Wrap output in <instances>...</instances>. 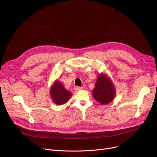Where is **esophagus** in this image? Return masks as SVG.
<instances>
[{
	"mask_svg": "<svg viewBox=\"0 0 157 157\" xmlns=\"http://www.w3.org/2000/svg\"><path fill=\"white\" fill-rule=\"evenodd\" d=\"M82 89H83L82 87H80V86H76V87L75 88V91H80V90H82Z\"/></svg>",
	"mask_w": 157,
	"mask_h": 157,
	"instance_id": "1",
	"label": "esophagus"
}]
</instances>
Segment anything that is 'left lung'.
<instances>
[{
  "mask_svg": "<svg viewBox=\"0 0 157 157\" xmlns=\"http://www.w3.org/2000/svg\"><path fill=\"white\" fill-rule=\"evenodd\" d=\"M92 94L98 102L105 105L113 101L115 95V90L110 79L101 74L98 76Z\"/></svg>",
  "mask_w": 157,
  "mask_h": 157,
  "instance_id": "obj_1",
  "label": "left lung"
}]
</instances>
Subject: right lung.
<instances>
[{"instance_id": "obj_1", "label": "right lung", "mask_w": 157, "mask_h": 157, "mask_svg": "<svg viewBox=\"0 0 157 157\" xmlns=\"http://www.w3.org/2000/svg\"><path fill=\"white\" fill-rule=\"evenodd\" d=\"M71 94L67 91L62 84L56 82L50 90V96L54 103L57 105H63L69 101Z\"/></svg>"}]
</instances>
